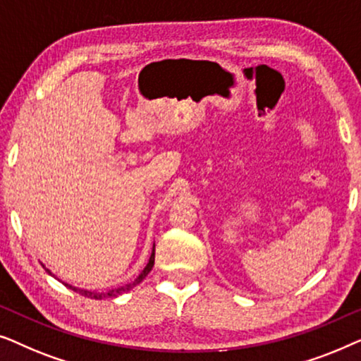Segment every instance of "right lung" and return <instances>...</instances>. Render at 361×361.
I'll list each match as a JSON object with an SVG mask.
<instances>
[{"instance_id":"1","label":"right lung","mask_w":361,"mask_h":361,"mask_svg":"<svg viewBox=\"0 0 361 361\" xmlns=\"http://www.w3.org/2000/svg\"><path fill=\"white\" fill-rule=\"evenodd\" d=\"M152 266H154V246H152V253H151V258H149V263L146 264V268L141 271V274L137 276V278L133 281V283H130V284H126V286H123V288H118V289H113V290H108V293H93V290H87V289H80V288H73V286H71V284H66L68 289H72V290H75V293H78V294H82V295H85V298H90V299H105V298H116V295H120V294H125V293H128V290H131L133 288H135V286H137L141 283L142 279L146 278L147 274H149V271L152 269ZM49 274H51V271L49 269H46ZM54 276V274H52Z\"/></svg>"}]
</instances>
